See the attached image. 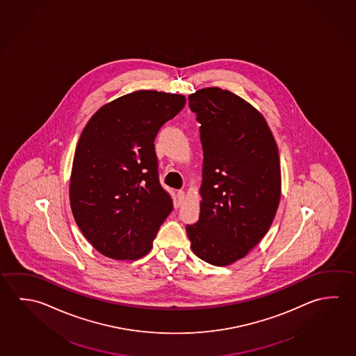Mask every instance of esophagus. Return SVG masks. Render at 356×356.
Wrapping results in <instances>:
<instances>
[{
	"instance_id": "1",
	"label": "esophagus",
	"mask_w": 356,
	"mask_h": 356,
	"mask_svg": "<svg viewBox=\"0 0 356 356\" xmlns=\"http://www.w3.org/2000/svg\"><path fill=\"white\" fill-rule=\"evenodd\" d=\"M176 199H177V201H176V204H177V206H180L182 202H184V200H185V193L184 191H177V195H176Z\"/></svg>"
}]
</instances>
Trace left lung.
<instances>
[{
    "instance_id": "1",
    "label": "left lung",
    "mask_w": 356,
    "mask_h": 356,
    "mask_svg": "<svg viewBox=\"0 0 356 356\" xmlns=\"http://www.w3.org/2000/svg\"><path fill=\"white\" fill-rule=\"evenodd\" d=\"M204 151L200 218L187 225L193 254L215 266L243 259L274 221L281 196L280 157L266 120L220 88L188 96Z\"/></svg>"
}]
</instances>
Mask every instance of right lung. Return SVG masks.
Instances as JSON below:
<instances>
[{
    "label": "right lung",
    "instance_id": "obj_1",
    "mask_svg": "<svg viewBox=\"0 0 356 356\" xmlns=\"http://www.w3.org/2000/svg\"><path fill=\"white\" fill-rule=\"evenodd\" d=\"M185 102L184 95L138 90L100 107L83 127L70 205L83 236L102 255H146L172 211V200L159 182L154 141Z\"/></svg>",
    "mask_w": 356,
    "mask_h": 356
}]
</instances>
